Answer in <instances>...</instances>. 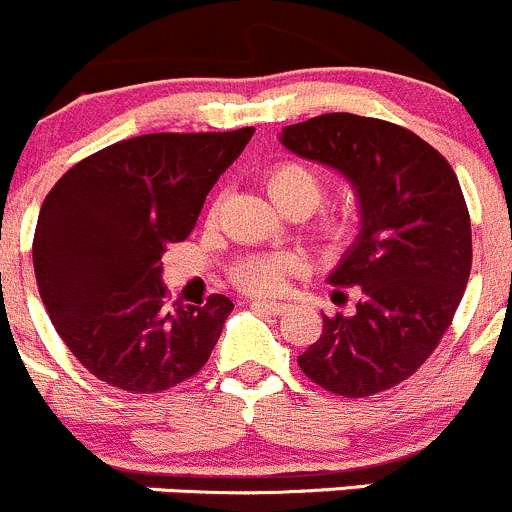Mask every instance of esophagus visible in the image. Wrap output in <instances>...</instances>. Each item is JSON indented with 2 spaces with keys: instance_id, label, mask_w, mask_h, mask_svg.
I'll return each mask as SVG.
<instances>
[{
  "instance_id": "34e87169",
  "label": "esophagus",
  "mask_w": 512,
  "mask_h": 512,
  "mask_svg": "<svg viewBox=\"0 0 512 512\" xmlns=\"http://www.w3.org/2000/svg\"><path fill=\"white\" fill-rule=\"evenodd\" d=\"M252 308L262 310L267 315H283L288 310V305L280 303V300H252Z\"/></svg>"
}]
</instances>
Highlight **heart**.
<instances>
[{
    "instance_id": "heart-1",
    "label": "heart",
    "mask_w": 512,
    "mask_h": 512,
    "mask_svg": "<svg viewBox=\"0 0 512 512\" xmlns=\"http://www.w3.org/2000/svg\"><path fill=\"white\" fill-rule=\"evenodd\" d=\"M265 189L270 199L278 204L283 212H303L310 214L323 202L326 194V181L313 166L300 164V161H283L272 166L265 176ZM328 234H341V222H328ZM295 270V260L290 257H270L255 255L245 257L240 265L234 267L232 278L242 290L255 295L280 293L288 283V275Z\"/></svg>"
}]
</instances>
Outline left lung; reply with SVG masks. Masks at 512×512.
Segmentation results:
<instances>
[{"label": "left lung", "instance_id": "8db88e82", "mask_svg": "<svg viewBox=\"0 0 512 512\" xmlns=\"http://www.w3.org/2000/svg\"><path fill=\"white\" fill-rule=\"evenodd\" d=\"M280 143L336 169L361 219L328 275L338 288L356 285V310L323 315L300 369L351 399L391 389L437 348L467 288L472 232L460 181L417 133L379 118L326 113L285 126Z\"/></svg>", "mask_w": 512, "mask_h": 512}]
</instances>
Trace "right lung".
Returning <instances> with one entry per match:
<instances>
[{
	"label": "right lung",
	"mask_w": 512,
	"mask_h": 512,
	"mask_svg": "<svg viewBox=\"0 0 512 512\" xmlns=\"http://www.w3.org/2000/svg\"><path fill=\"white\" fill-rule=\"evenodd\" d=\"M252 133L128 138L75 164L42 202L32 245L40 298L57 336L105 384L159 394L207 364L232 300L169 305L161 255L189 237Z\"/></svg>",
	"instance_id": "1"
}]
</instances>
